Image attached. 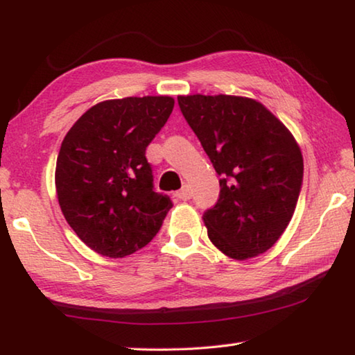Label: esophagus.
I'll list each match as a JSON object with an SVG mask.
<instances>
[{
    "label": "esophagus",
    "mask_w": 355,
    "mask_h": 355,
    "mask_svg": "<svg viewBox=\"0 0 355 355\" xmlns=\"http://www.w3.org/2000/svg\"><path fill=\"white\" fill-rule=\"evenodd\" d=\"M175 197H177V199H180V200H189L191 197H192V191H191V188H189L188 184H184L182 189L175 192Z\"/></svg>",
    "instance_id": "esophagus-1"
}]
</instances>
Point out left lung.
Segmentation results:
<instances>
[{"label":"left lung","instance_id":"obj_1","mask_svg":"<svg viewBox=\"0 0 355 355\" xmlns=\"http://www.w3.org/2000/svg\"><path fill=\"white\" fill-rule=\"evenodd\" d=\"M219 178V199L203 213L222 254L248 260L271 249L293 218L302 188V153L261 103L235 95L178 97Z\"/></svg>","mask_w":355,"mask_h":355}]
</instances>
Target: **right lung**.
I'll use <instances>...</instances> for the list:
<instances>
[{
    "instance_id": "1",
    "label": "right lung",
    "mask_w": 355,
    "mask_h": 355,
    "mask_svg": "<svg viewBox=\"0 0 355 355\" xmlns=\"http://www.w3.org/2000/svg\"><path fill=\"white\" fill-rule=\"evenodd\" d=\"M173 110L172 97H127L92 106L65 135L56 163L62 214L84 244L122 258L159 232L172 208L153 188L146 148Z\"/></svg>"
}]
</instances>
